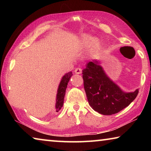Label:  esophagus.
I'll use <instances>...</instances> for the list:
<instances>
[{
    "mask_svg": "<svg viewBox=\"0 0 151 151\" xmlns=\"http://www.w3.org/2000/svg\"><path fill=\"white\" fill-rule=\"evenodd\" d=\"M75 73L76 74H78V75H79V74H81L82 73V69L80 68H76V69L75 70Z\"/></svg>",
    "mask_w": 151,
    "mask_h": 151,
    "instance_id": "obj_1",
    "label": "esophagus"
}]
</instances>
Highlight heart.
<instances>
[{"mask_svg":"<svg viewBox=\"0 0 151 151\" xmlns=\"http://www.w3.org/2000/svg\"><path fill=\"white\" fill-rule=\"evenodd\" d=\"M81 45L84 48H88L89 47H96L99 45L98 40L94 39L91 35L87 34H83L80 38Z\"/></svg>","mask_w":151,"mask_h":151,"instance_id":"b5f03b06","label":"heart"}]
</instances>
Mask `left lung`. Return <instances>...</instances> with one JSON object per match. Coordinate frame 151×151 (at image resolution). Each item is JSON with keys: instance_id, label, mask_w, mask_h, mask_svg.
Instances as JSON below:
<instances>
[{"instance_id": "left-lung-1", "label": "left lung", "mask_w": 151, "mask_h": 151, "mask_svg": "<svg viewBox=\"0 0 151 151\" xmlns=\"http://www.w3.org/2000/svg\"><path fill=\"white\" fill-rule=\"evenodd\" d=\"M98 60H93L83 70L84 88L88 103L103 115L116 114L126 108L136 98L139 89L126 93L104 72Z\"/></svg>"}]
</instances>
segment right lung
Returning <instances> with one entry per match:
<instances>
[{
	"mask_svg": "<svg viewBox=\"0 0 151 151\" xmlns=\"http://www.w3.org/2000/svg\"><path fill=\"white\" fill-rule=\"evenodd\" d=\"M73 76L72 72H68L66 73L65 75L63 76L62 79L60 82L59 85L57 90V98H56V112H58L62 108L64 103V98H65L66 89L67 87L68 83L71 76Z\"/></svg>",
	"mask_w": 151,
	"mask_h": 151,
	"instance_id": "right-lung-1",
	"label": "right lung"
}]
</instances>
